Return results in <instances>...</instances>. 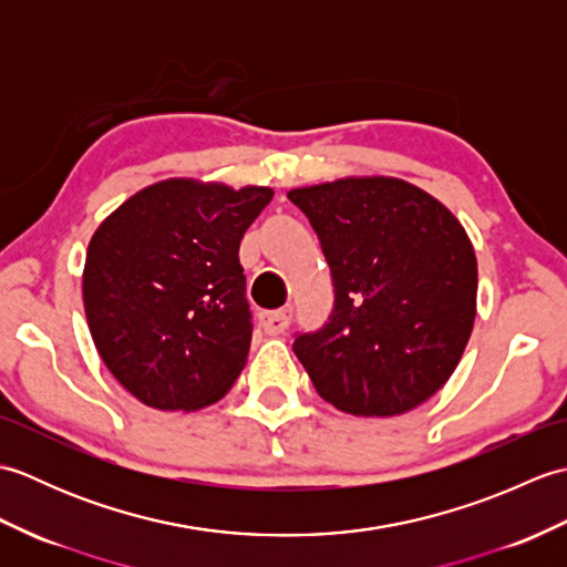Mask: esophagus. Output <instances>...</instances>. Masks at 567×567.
Instances as JSON below:
<instances>
[{"instance_id":"esophagus-1","label":"esophagus","mask_w":567,"mask_h":567,"mask_svg":"<svg viewBox=\"0 0 567 567\" xmlns=\"http://www.w3.org/2000/svg\"><path fill=\"white\" fill-rule=\"evenodd\" d=\"M292 321V307L277 309V311H262L260 315V327L265 329V333H282Z\"/></svg>"}]
</instances>
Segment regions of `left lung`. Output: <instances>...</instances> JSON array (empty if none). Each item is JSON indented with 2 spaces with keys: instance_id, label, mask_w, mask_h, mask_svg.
I'll list each match as a JSON object with an SVG mask.
<instances>
[{
  "instance_id": "1",
  "label": "left lung",
  "mask_w": 567,
  "mask_h": 567,
  "mask_svg": "<svg viewBox=\"0 0 567 567\" xmlns=\"http://www.w3.org/2000/svg\"><path fill=\"white\" fill-rule=\"evenodd\" d=\"M331 268L333 309L292 351L321 400L396 416L436 394L475 321L477 260L461 221L394 177L292 189Z\"/></svg>"
}]
</instances>
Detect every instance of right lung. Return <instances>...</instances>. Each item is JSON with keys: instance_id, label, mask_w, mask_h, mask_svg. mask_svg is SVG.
Returning a JSON list of instances; mask_svg holds the SVG:
<instances>
[{"instance_id": "obj_1", "label": "right lung", "mask_w": 567, "mask_h": 567, "mask_svg": "<svg viewBox=\"0 0 567 567\" xmlns=\"http://www.w3.org/2000/svg\"><path fill=\"white\" fill-rule=\"evenodd\" d=\"M272 189L165 179L94 231L82 275L92 341L138 402L192 412L231 390L252 315L238 246Z\"/></svg>"}]
</instances>
